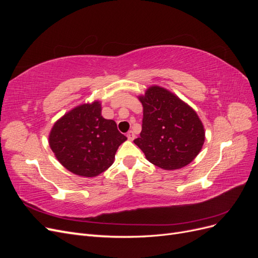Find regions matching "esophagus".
<instances>
[{"mask_svg":"<svg viewBox=\"0 0 258 258\" xmlns=\"http://www.w3.org/2000/svg\"><path fill=\"white\" fill-rule=\"evenodd\" d=\"M135 137H136V135H135V132H134V131H132V130L128 131V134H127V138H128L129 141H132V140L135 139Z\"/></svg>","mask_w":258,"mask_h":258,"instance_id":"1","label":"esophagus"}]
</instances>
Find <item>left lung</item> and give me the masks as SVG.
I'll return each instance as SVG.
<instances>
[{
    "mask_svg": "<svg viewBox=\"0 0 258 258\" xmlns=\"http://www.w3.org/2000/svg\"><path fill=\"white\" fill-rule=\"evenodd\" d=\"M138 98L143 106V123L140 138L134 142L146 159L163 170H177L190 163L206 139L196 111L160 86H151Z\"/></svg>",
    "mask_w": 258,
    "mask_h": 258,
    "instance_id": "left-lung-1",
    "label": "left lung"
}]
</instances>
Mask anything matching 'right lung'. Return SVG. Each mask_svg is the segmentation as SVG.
Wrapping results in <instances>:
<instances>
[{
	"label": "right lung",
	"instance_id": "obj_1",
	"mask_svg": "<svg viewBox=\"0 0 258 258\" xmlns=\"http://www.w3.org/2000/svg\"><path fill=\"white\" fill-rule=\"evenodd\" d=\"M98 100L72 108L52 126L48 142L58 161L70 172L95 177L110 168L127 138L113 119L101 115Z\"/></svg>",
	"mask_w": 258,
	"mask_h": 258
}]
</instances>
